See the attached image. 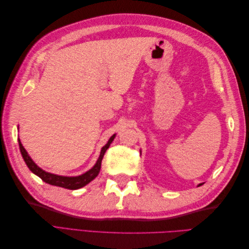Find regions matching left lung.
<instances>
[{
	"label": "left lung",
	"instance_id": "8db88e82",
	"mask_svg": "<svg viewBox=\"0 0 249 249\" xmlns=\"http://www.w3.org/2000/svg\"><path fill=\"white\" fill-rule=\"evenodd\" d=\"M199 186H200V185H199Z\"/></svg>",
	"mask_w": 249,
	"mask_h": 249
}]
</instances>
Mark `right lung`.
Returning <instances> with one entry per match:
<instances>
[{
    "label": "right lung",
    "mask_w": 249,
    "mask_h": 249,
    "mask_svg": "<svg viewBox=\"0 0 249 249\" xmlns=\"http://www.w3.org/2000/svg\"><path fill=\"white\" fill-rule=\"evenodd\" d=\"M114 137H115V135H113V136L109 139L107 144L102 148L101 155L99 157V159H97L96 164L94 165V166L89 171L85 172L84 175L79 176V177H61V176L53 175V173H50V172H46L37 166V165L32 161L31 158L29 157L28 153L26 152V149L24 148V146H22L19 139H18V145H19V149H20V154H21L22 158H24V161L26 162L29 169L31 170L33 173H35L36 176H38L43 180V182H46L47 184H50L53 186L62 187V188H65V189L76 190V189H79V188L86 186L88 183L91 182L92 179H94L97 177V175H99V172L101 170V165H102V160L104 158V155H105V153H106V150L109 148L111 142L113 141V139H114Z\"/></svg>",
    "instance_id": "1"
}]
</instances>
